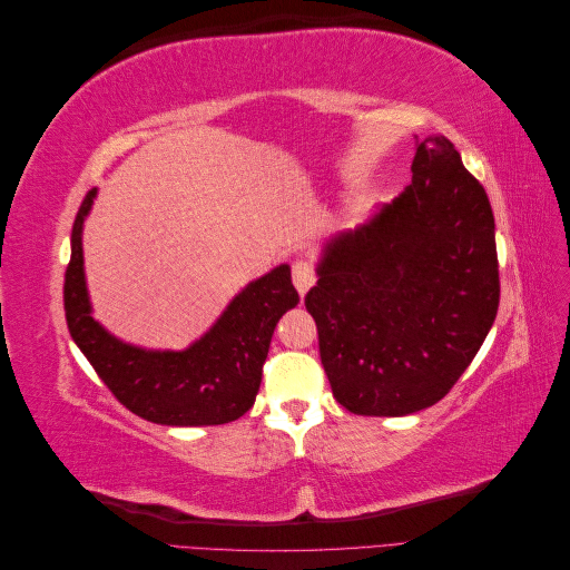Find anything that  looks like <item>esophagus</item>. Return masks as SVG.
Returning a JSON list of instances; mask_svg holds the SVG:
<instances>
[{
    "mask_svg": "<svg viewBox=\"0 0 570 570\" xmlns=\"http://www.w3.org/2000/svg\"><path fill=\"white\" fill-rule=\"evenodd\" d=\"M292 283H295L299 295H306L308 287L316 283V275H314L312 264L304 262V258H297V262L292 264Z\"/></svg>",
    "mask_w": 570,
    "mask_h": 570,
    "instance_id": "esophagus-1",
    "label": "esophagus"
}]
</instances>
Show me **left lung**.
<instances>
[{
	"instance_id": "obj_1",
	"label": "left lung",
	"mask_w": 570,
	"mask_h": 570,
	"mask_svg": "<svg viewBox=\"0 0 570 570\" xmlns=\"http://www.w3.org/2000/svg\"><path fill=\"white\" fill-rule=\"evenodd\" d=\"M411 183L325 245L306 312L335 400L356 416L438 404L471 366L499 308L494 216L444 135L416 147Z\"/></svg>"
}]
</instances>
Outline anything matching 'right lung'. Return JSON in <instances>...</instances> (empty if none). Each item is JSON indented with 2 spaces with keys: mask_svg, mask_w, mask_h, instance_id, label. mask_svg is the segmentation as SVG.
Wrapping results in <instances>:
<instances>
[{
  "mask_svg": "<svg viewBox=\"0 0 570 570\" xmlns=\"http://www.w3.org/2000/svg\"><path fill=\"white\" fill-rule=\"evenodd\" d=\"M97 189L85 195L71 233L63 281L66 323L116 400L135 416L161 425H220L247 413L262 385L275 325L299 295L289 266L249 283L214 327L185 352H149L109 335L92 318L82 271V223Z\"/></svg>",
  "mask_w": 570,
  "mask_h": 570,
  "instance_id": "obj_1",
  "label": "right lung"
}]
</instances>
